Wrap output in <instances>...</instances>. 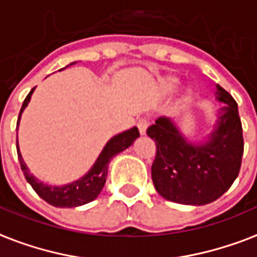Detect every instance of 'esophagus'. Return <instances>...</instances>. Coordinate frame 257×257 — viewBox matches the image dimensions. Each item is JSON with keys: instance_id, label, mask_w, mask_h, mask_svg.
<instances>
[{"instance_id": "obj_1", "label": "esophagus", "mask_w": 257, "mask_h": 257, "mask_svg": "<svg viewBox=\"0 0 257 257\" xmlns=\"http://www.w3.org/2000/svg\"><path fill=\"white\" fill-rule=\"evenodd\" d=\"M137 128H139V132L142 136H144L147 133V128H148V121L147 120H139L137 122Z\"/></svg>"}]
</instances>
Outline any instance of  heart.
Here are the masks:
<instances>
[{
  "mask_svg": "<svg viewBox=\"0 0 257 257\" xmlns=\"http://www.w3.org/2000/svg\"><path fill=\"white\" fill-rule=\"evenodd\" d=\"M179 78L175 75H166V76H162L158 83H156V89L159 91L162 95H166V94H170L172 93L174 90L178 87L179 85ZM193 97V91L190 89H187L185 93L182 94L181 97V102L182 103H186L187 101H190V98Z\"/></svg>",
  "mask_w": 257,
  "mask_h": 257,
  "instance_id": "1",
  "label": "heart"
}]
</instances>
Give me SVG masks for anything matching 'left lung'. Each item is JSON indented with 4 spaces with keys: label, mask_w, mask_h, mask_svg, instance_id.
Returning <instances> with one entry per match:
<instances>
[{
    "label": "left lung",
    "mask_w": 257,
    "mask_h": 257,
    "mask_svg": "<svg viewBox=\"0 0 257 257\" xmlns=\"http://www.w3.org/2000/svg\"><path fill=\"white\" fill-rule=\"evenodd\" d=\"M215 101L222 103L210 132L190 140L176 121L160 117L147 135L158 152L151 175L156 191L167 201L201 206L218 199L237 178L244 140L238 107L230 94L215 86Z\"/></svg>",
    "instance_id": "1"
}]
</instances>
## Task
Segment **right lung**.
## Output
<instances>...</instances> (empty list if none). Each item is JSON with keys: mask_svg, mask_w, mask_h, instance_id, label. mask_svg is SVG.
I'll return each mask as SVG.
<instances>
[{"mask_svg": "<svg viewBox=\"0 0 257 257\" xmlns=\"http://www.w3.org/2000/svg\"><path fill=\"white\" fill-rule=\"evenodd\" d=\"M75 63L76 62H71L68 66H72V64ZM68 66H66V67H68ZM64 68H62V70H64ZM33 91H35V87L29 91V94L24 99V102H23V106H21V110H20L19 114V120H17V131H19L21 114L25 110V107L28 106ZM139 136H140V133H139V129L136 126H133V128L128 129V131H124V132L113 136L105 144V147L101 151V154L98 155L97 160L94 162L91 168L86 172L85 175L81 176L76 181L70 182L67 185L62 186L44 183V182L39 181L33 174H31L28 166H27V163L23 159V155L20 152L19 139H17V155H19L20 166H21V170L24 172L25 179H27L29 185L32 186V189L36 191L40 198H43L46 202L52 205V206L76 207L91 202V201L97 198L99 193L102 191L105 182H106L107 170H109L110 160L114 158L115 155H118L120 152H122V151H125L126 148L132 146Z\"/></svg>", "mask_w": 257, "mask_h": 257, "instance_id": "right-lung-1", "label": "right lung"}]
</instances>
